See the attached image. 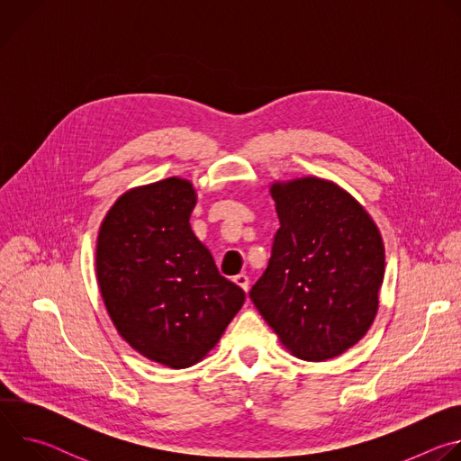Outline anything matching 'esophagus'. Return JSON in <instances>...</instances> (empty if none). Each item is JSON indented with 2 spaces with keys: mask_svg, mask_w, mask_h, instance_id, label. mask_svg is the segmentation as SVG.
<instances>
[{
  "mask_svg": "<svg viewBox=\"0 0 461 461\" xmlns=\"http://www.w3.org/2000/svg\"><path fill=\"white\" fill-rule=\"evenodd\" d=\"M235 285L237 286H240L244 292H248V286H249V279L244 276V274H239V276H235Z\"/></svg>",
  "mask_w": 461,
  "mask_h": 461,
  "instance_id": "obj_1",
  "label": "esophagus"
}]
</instances>
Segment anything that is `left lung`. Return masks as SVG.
Masks as SVG:
<instances>
[{
    "mask_svg": "<svg viewBox=\"0 0 461 461\" xmlns=\"http://www.w3.org/2000/svg\"><path fill=\"white\" fill-rule=\"evenodd\" d=\"M270 191L281 228L249 299L294 356L332 359L375 319L384 276L381 233L330 180L304 176L276 182Z\"/></svg>",
    "mask_w": 461,
    "mask_h": 461,
    "instance_id": "8db88e82",
    "label": "left lung"
}]
</instances>
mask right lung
Instances as JSON below:
<instances>
[{
    "label": "right lung",
    "mask_w": 461,
    "mask_h": 461,
    "mask_svg": "<svg viewBox=\"0 0 461 461\" xmlns=\"http://www.w3.org/2000/svg\"><path fill=\"white\" fill-rule=\"evenodd\" d=\"M193 184L166 178L123 193L96 242V277L118 334L171 368L199 363L244 303L189 226Z\"/></svg>",
    "instance_id": "1"
}]
</instances>
